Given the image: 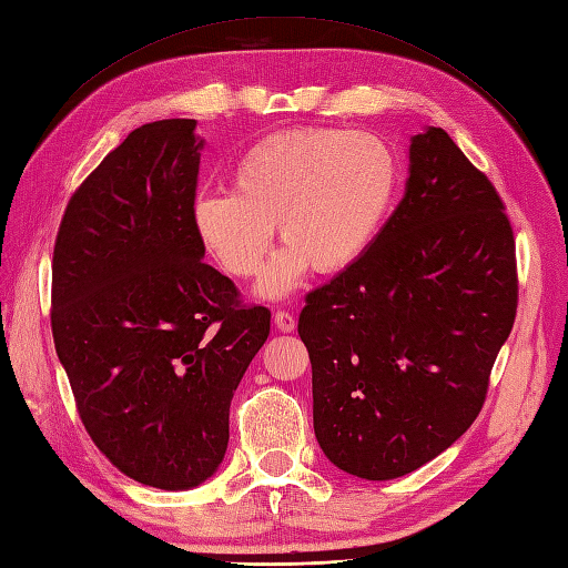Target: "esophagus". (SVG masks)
Returning a JSON list of instances; mask_svg holds the SVG:
<instances>
[{
    "label": "esophagus",
    "mask_w": 568,
    "mask_h": 568,
    "mask_svg": "<svg viewBox=\"0 0 568 568\" xmlns=\"http://www.w3.org/2000/svg\"><path fill=\"white\" fill-rule=\"evenodd\" d=\"M274 327L280 332H294L296 329V317L288 311H276L274 313Z\"/></svg>",
    "instance_id": "obj_1"
}]
</instances>
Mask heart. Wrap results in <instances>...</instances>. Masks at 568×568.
<instances>
[{
  "mask_svg": "<svg viewBox=\"0 0 568 568\" xmlns=\"http://www.w3.org/2000/svg\"><path fill=\"white\" fill-rule=\"evenodd\" d=\"M399 183V159L378 134L286 130L233 163V192L192 202L190 224L202 251L233 280L260 272L276 226L286 245L270 260L257 294L282 298L311 267H354L388 224Z\"/></svg>",
  "mask_w": 568,
  "mask_h": 568,
  "instance_id": "1",
  "label": "heart"
}]
</instances>
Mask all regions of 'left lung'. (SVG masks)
Listing matches in <instances>:
<instances>
[{"label": "left lung", "instance_id": "left-lung-1", "mask_svg": "<svg viewBox=\"0 0 568 568\" xmlns=\"http://www.w3.org/2000/svg\"><path fill=\"white\" fill-rule=\"evenodd\" d=\"M407 156L378 241L298 317L317 444L373 481L414 473L477 419L518 303L514 229L487 175L440 128Z\"/></svg>", "mask_w": 568, "mask_h": 568}]
</instances>
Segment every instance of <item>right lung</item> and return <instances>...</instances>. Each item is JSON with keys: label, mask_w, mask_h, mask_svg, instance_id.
<instances>
[{"label": "right lung", "mask_w": 568, "mask_h": 568, "mask_svg": "<svg viewBox=\"0 0 568 568\" xmlns=\"http://www.w3.org/2000/svg\"><path fill=\"white\" fill-rule=\"evenodd\" d=\"M195 128L130 132L69 200L52 255V337L79 417L122 475L165 491L216 473L233 393L270 335V311L202 262Z\"/></svg>", "instance_id": "1"}]
</instances>
